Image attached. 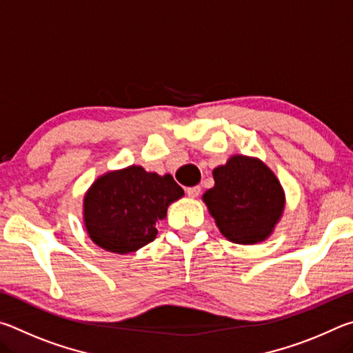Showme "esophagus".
I'll return each instance as SVG.
<instances>
[{"instance_id":"obj_1","label":"esophagus","mask_w":353,"mask_h":353,"mask_svg":"<svg viewBox=\"0 0 353 353\" xmlns=\"http://www.w3.org/2000/svg\"><path fill=\"white\" fill-rule=\"evenodd\" d=\"M187 194L190 196V198H198V196L201 194V187L199 185H196V187H188Z\"/></svg>"}]
</instances>
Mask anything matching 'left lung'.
Listing matches in <instances>:
<instances>
[{
	"instance_id": "1",
	"label": "left lung",
	"mask_w": 353,
	"mask_h": 353,
	"mask_svg": "<svg viewBox=\"0 0 353 353\" xmlns=\"http://www.w3.org/2000/svg\"><path fill=\"white\" fill-rule=\"evenodd\" d=\"M214 187L204 202L221 234L238 244L271 235L283 212V190L274 172L256 159L234 155L213 171Z\"/></svg>"
}]
</instances>
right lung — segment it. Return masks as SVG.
Instances as JSON below:
<instances>
[{
	"instance_id": "add662e5",
	"label": "right lung",
	"mask_w": 353,
	"mask_h": 353,
	"mask_svg": "<svg viewBox=\"0 0 353 353\" xmlns=\"http://www.w3.org/2000/svg\"><path fill=\"white\" fill-rule=\"evenodd\" d=\"M182 196L183 190L170 174L146 172L135 165L109 172L92 185L83 199L87 232L109 252H134L154 240L155 224Z\"/></svg>"
}]
</instances>
